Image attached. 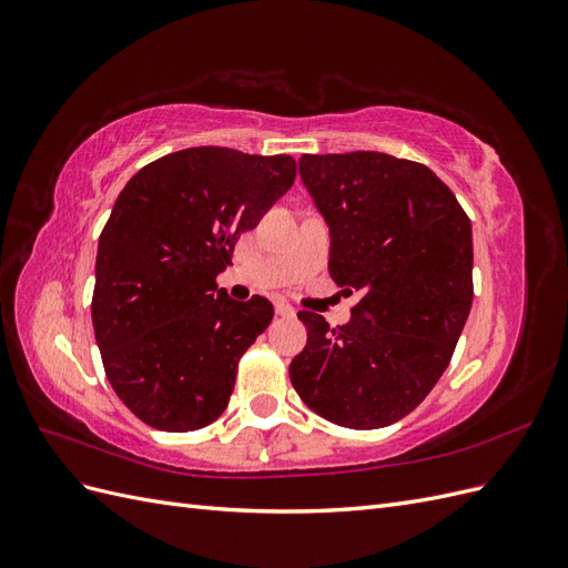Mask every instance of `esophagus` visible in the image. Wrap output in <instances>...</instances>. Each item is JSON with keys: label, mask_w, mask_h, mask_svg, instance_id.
Instances as JSON below:
<instances>
[{"label": "esophagus", "mask_w": 568, "mask_h": 568, "mask_svg": "<svg viewBox=\"0 0 568 568\" xmlns=\"http://www.w3.org/2000/svg\"><path fill=\"white\" fill-rule=\"evenodd\" d=\"M274 311H277V315H282V317H294V315H296L294 307H291V305H288V303H284V301H277V303H274Z\"/></svg>", "instance_id": "obj_1"}]
</instances>
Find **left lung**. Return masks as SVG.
<instances>
[{"mask_svg":"<svg viewBox=\"0 0 568 568\" xmlns=\"http://www.w3.org/2000/svg\"><path fill=\"white\" fill-rule=\"evenodd\" d=\"M301 180L329 227V274L363 298L329 326L301 311L288 376L320 417L382 428L409 415L448 367L474 298L471 222L432 170L379 151L303 153Z\"/></svg>","mask_w":568,"mask_h":568,"instance_id":"left-lung-1","label":"left lung"}]
</instances>
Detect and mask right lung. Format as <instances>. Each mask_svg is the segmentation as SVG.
<instances>
[{
  "label": "right lung",
  "instance_id": "add662e5",
  "mask_svg": "<svg viewBox=\"0 0 568 568\" xmlns=\"http://www.w3.org/2000/svg\"><path fill=\"white\" fill-rule=\"evenodd\" d=\"M296 178V161L194 146L144 165L99 236L92 322L118 398L161 432L225 412L239 357L272 322L267 298L232 301L215 277Z\"/></svg>",
  "mask_w": 568,
  "mask_h": 568
}]
</instances>
